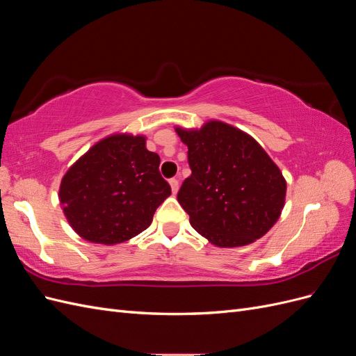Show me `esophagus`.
<instances>
[{"instance_id":"34e87169","label":"esophagus","mask_w":356,"mask_h":356,"mask_svg":"<svg viewBox=\"0 0 356 356\" xmlns=\"http://www.w3.org/2000/svg\"><path fill=\"white\" fill-rule=\"evenodd\" d=\"M169 184H170V188H172V193H175L178 191V187H179V179L178 178H172V179H169Z\"/></svg>"}]
</instances>
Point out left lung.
I'll use <instances>...</instances> for the list:
<instances>
[{"instance_id": "left-lung-1", "label": "left lung", "mask_w": 356, "mask_h": 356, "mask_svg": "<svg viewBox=\"0 0 356 356\" xmlns=\"http://www.w3.org/2000/svg\"><path fill=\"white\" fill-rule=\"evenodd\" d=\"M175 131L188 147L191 175L178 202L193 229L220 248L263 238L281 217L286 195V181L270 156L251 135L220 120Z\"/></svg>"}]
</instances>
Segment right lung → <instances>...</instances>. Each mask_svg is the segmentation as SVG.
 <instances>
[{"label": "right lung", "instance_id": "obj_1", "mask_svg": "<svg viewBox=\"0 0 356 356\" xmlns=\"http://www.w3.org/2000/svg\"><path fill=\"white\" fill-rule=\"evenodd\" d=\"M144 135L113 134L92 145L63 175L59 202L81 239L115 245L153 221L170 187L159 172V154Z\"/></svg>", "mask_w": 356, "mask_h": 356}]
</instances>
